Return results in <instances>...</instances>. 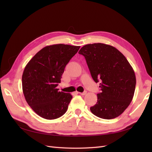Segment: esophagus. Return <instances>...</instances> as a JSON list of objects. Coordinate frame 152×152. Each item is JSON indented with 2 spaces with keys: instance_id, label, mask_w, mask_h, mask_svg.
I'll return each instance as SVG.
<instances>
[{
  "instance_id": "1",
  "label": "esophagus",
  "mask_w": 152,
  "mask_h": 152,
  "mask_svg": "<svg viewBox=\"0 0 152 152\" xmlns=\"http://www.w3.org/2000/svg\"><path fill=\"white\" fill-rule=\"evenodd\" d=\"M80 95H85L86 93H87V92L86 91H84V92H83V93H79Z\"/></svg>"
}]
</instances>
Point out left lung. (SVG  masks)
Segmentation results:
<instances>
[{"label": "left lung", "mask_w": 152, "mask_h": 152, "mask_svg": "<svg viewBox=\"0 0 152 152\" xmlns=\"http://www.w3.org/2000/svg\"><path fill=\"white\" fill-rule=\"evenodd\" d=\"M79 53L85 57L95 82L100 80L97 103L90 108L104 119L118 117L130 104L134 94L136 76L127 59L118 49L102 43L87 44Z\"/></svg>", "instance_id": "8db88e82"}]
</instances>
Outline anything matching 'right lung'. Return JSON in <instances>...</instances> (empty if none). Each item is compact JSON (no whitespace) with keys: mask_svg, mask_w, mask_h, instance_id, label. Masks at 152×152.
Here are the masks:
<instances>
[{"mask_svg":"<svg viewBox=\"0 0 152 152\" xmlns=\"http://www.w3.org/2000/svg\"><path fill=\"white\" fill-rule=\"evenodd\" d=\"M80 46L54 44L42 48L26 65L22 75L23 92L27 103L48 120L65 113L72 98L57 89L64 70Z\"/></svg>","mask_w":152,"mask_h":152,"instance_id":"1","label":"right lung"}]
</instances>
